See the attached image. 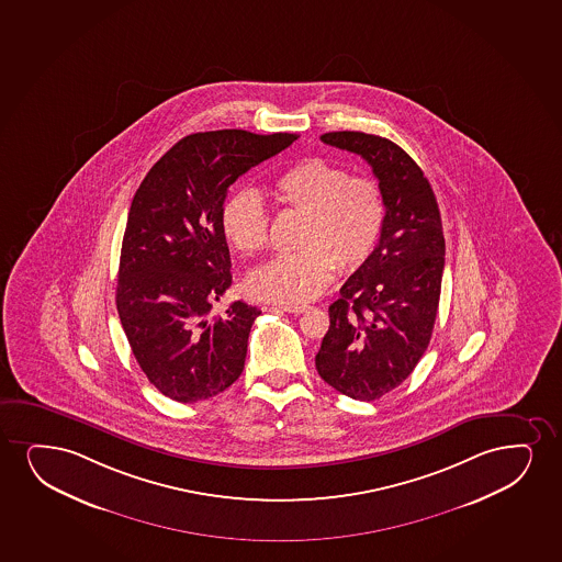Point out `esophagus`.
<instances>
[{"mask_svg":"<svg viewBox=\"0 0 562 562\" xmlns=\"http://www.w3.org/2000/svg\"><path fill=\"white\" fill-rule=\"evenodd\" d=\"M279 310H283L286 313H304L310 310L307 306H292V304H283V306H279Z\"/></svg>","mask_w":562,"mask_h":562,"instance_id":"1","label":"esophagus"}]
</instances>
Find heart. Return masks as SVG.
Listing matches in <instances>:
<instances>
[{
    "mask_svg": "<svg viewBox=\"0 0 562 562\" xmlns=\"http://www.w3.org/2000/svg\"><path fill=\"white\" fill-rule=\"evenodd\" d=\"M273 200L302 214L296 249L263 263L247 278V291L258 300L304 304L327 289L333 270L361 268L376 249L384 226V195L367 177H349L340 165L307 157L281 175ZM221 229L227 245L252 256L268 243V213L252 190L232 195L222 206Z\"/></svg>",
    "mask_w": 562,
    "mask_h": 562,
    "instance_id": "obj_1",
    "label": "heart"
}]
</instances>
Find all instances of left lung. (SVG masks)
<instances>
[{
  "instance_id": "left-lung-1",
  "label": "left lung",
  "mask_w": 562,
  "mask_h": 562,
  "mask_svg": "<svg viewBox=\"0 0 562 562\" xmlns=\"http://www.w3.org/2000/svg\"><path fill=\"white\" fill-rule=\"evenodd\" d=\"M321 140L361 156L384 195L376 249L328 307L330 327L315 356L328 385L374 401L411 376L431 340L445 270L441 213L424 171L397 144L359 131Z\"/></svg>"
}]
</instances>
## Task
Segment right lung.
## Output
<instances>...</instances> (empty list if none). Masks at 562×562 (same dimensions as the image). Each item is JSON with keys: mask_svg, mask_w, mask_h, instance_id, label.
I'll return each mask as SVG.
<instances>
[{"mask_svg": "<svg viewBox=\"0 0 562 562\" xmlns=\"http://www.w3.org/2000/svg\"><path fill=\"white\" fill-rule=\"evenodd\" d=\"M296 138L241 128L184 136L136 190L115 304L136 362L165 397L198 403L241 376L260 310L237 300L209 319L232 284L222 206L237 178Z\"/></svg>", "mask_w": 562, "mask_h": 562, "instance_id": "1", "label": "right lung"}]
</instances>
